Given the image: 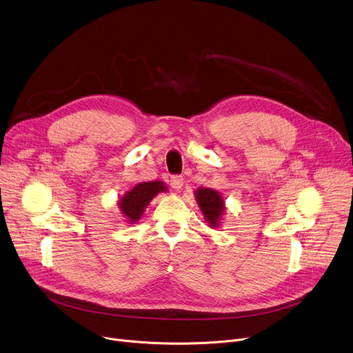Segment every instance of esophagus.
Masks as SVG:
<instances>
[{"instance_id":"obj_1","label":"esophagus","mask_w":353,"mask_h":353,"mask_svg":"<svg viewBox=\"0 0 353 353\" xmlns=\"http://www.w3.org/2000/svg\"><path fill=\"white\" fill-rule=\"evenodd\" d=\"M170 187L174 190H180L183 187V177L181 176H172L170 177Z\"/></svg>"}]
</instances>
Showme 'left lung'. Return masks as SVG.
I'll return each mask as SVG.
<instances>
[{"label": "left lung", "mask_w": 353, "mask_h": 353, "mask_svg": "<svg viewBox=\"0 0 353 353\" xmlns=\"http://www.w3.org/2000/svg\"><path fill=\"white\" fill-rule=\"evenodd\" d=\"M195 199L210 226L216 228L225 211V203L219 192L212 188H198L195 192Z\"/></svg>", "instance_id": "obj_1"}]
</instances>
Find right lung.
<instances>
[{
    "instance_id": "add662e5",
    "label": "right lung",
    "mask_w": 353,
    "mask_h": 353,
    "mask_svg": "<svg viewBox=\"0 0 353 353\" xmlns=\"http://www.w3.org/2000/svg\"><path fill=\"white\" fill-rule=\"evenodd\" d=\"M166 185L162 181H148L137 184L120 199V210L128 222H137L148 204L158 192L166 191Z\"/></svg>"
}]
</instances>
